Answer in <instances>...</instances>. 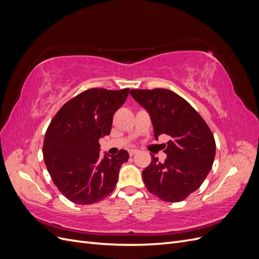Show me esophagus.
Listing matches in <instances>:
<instances>
[{
  "mask_svg": "<svg viewBox=\"0 0 259 259\" xmlns=\"http://www.w3.org/2000/svg\"><path fill=\"white\" fill-rule=\"evenodd\" d=\"M138 152V150L137 149H131V150L128 151V153H130V155L132 156V155H134V154H136Z\"/></svg>",
  "mask_w": 259,
  "mask_h": 259,
  "instance_id": "1",
  "label": "esophagus"
}]
</instances>
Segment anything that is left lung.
<instances>
[{
  "mask_svg": "<svg viewBox=\"0 0 259 259\" xmlns=\"http://www.w3.org/2000/svg\"><path fill=\"white\" fill-rule=\"evenodd\" d=\"M131 95L150 115L154 138L167 135L164 162L151 155L143 170L148 191L165 202H180L198 190L213 166L216 144L195 109L165 89L131 90Z\"/></svg>",
  "mask_w": 259,
  "mask_h": 259,
  "instance_id": "8db88e82",
  "label": "left lung"
}]
</instances>
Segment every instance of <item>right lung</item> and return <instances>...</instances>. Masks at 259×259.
Segmentation results:
<instances>
[{
    "label": "right lung",
    "instance_id": "1",
    "mask_svg": "<svg viewBox=\"0 0 259 259\" xmlns=\"http://www.w3.org/2000/svg\"><path fill=\"white\" fill-rule=\"evenodd\" d=\"M130 89H91L60 108L46 131L43 156L58 190L75 204L88 205L110 194L119 170L130 158L126 150L100 158L99 139L110 134L115 111Z\"/></svg>",
    "mask_w": 259,
    "mask_h": 259
}]
</instances>
